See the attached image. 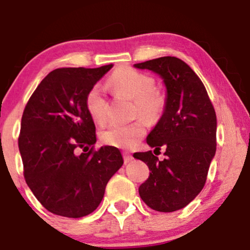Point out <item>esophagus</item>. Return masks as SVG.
<instances>
[{"label": "esophagus", "mask_w": 250, "mask_h": 250, "mask_svg": "<svg viewBox=\"0 0 250 250\" xmlns=\"http://www.w3.org/2000/svg\"><path fill=\"white\" fill-rule=\"evenodd\" d=\"M123 159H125V163H129L133 161L134 157L131 156V154L129 153H123Z\"/></svg>", "instance_id": "1"}]
</instances>
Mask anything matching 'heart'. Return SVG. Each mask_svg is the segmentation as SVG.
<instances>
[{"label":"heart","mask_w":250,"mask_h":250,"mask_svg":"<svg viewBox=\"0 0 250 250\" xmlns=\"http://www.w3.org/2000/svg\"><path fill=\"white\" fill-rule=\"evenodd\" d=\"M110 83L117 90L130 97L135 102V114L141 115L148 121H156L162 115L166 107V99L160 91L155 90V80L147 74L133 69L122 68L110 77ZM85 107L91 119L96 123L107 120V99L101 84L90 88L85 96ZM146 134V125L142 120L129 125H110L101 131V141L117 148H131Z\"/></svg>","instance_id":"1"}]
</instances>
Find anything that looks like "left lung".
I'll return each instance as SVG.
<instances>
[{"mask_svg": "<svg viewBox=\"0 0 250 250\" xmlns=\"http://www.w3.org/2000/svg\"><path fill=\"white\" fill-rule=\"evenodd\" d=\"M134 67L157 74L166 87L165 110L147 136L155 150L166 148V159L160 161L151 150L134 154L150 170L139 193L148 207L171 213L189 205L205 186L216 151V114L202 81L182 60L163 56Z\"/></svg>", "mask_w": 250, "mask_h": 250, "instance_id": "obj_1", "label": "left lung"}]
</instances>
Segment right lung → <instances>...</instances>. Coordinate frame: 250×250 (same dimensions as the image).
<instances>
[{
    "label": "right lung",
    "instance_id": "1",
    "mask_svg": "<svg viewBox=\"0 0 250 250\" xmlns=\"http://www.w3.org/2000/svg\"><path fill=\"white\" fill-rule=\"evenodd\" d=\"M111 68L50 71L25 105L19 137L24 179L50 213L71 219L93 213L108 181L122 167L121 151L111 146L77 154L96 143L85 96Z\"/></svg>",
    "mask_w": 250,
    "mask_h": 250
}]
</instances>
